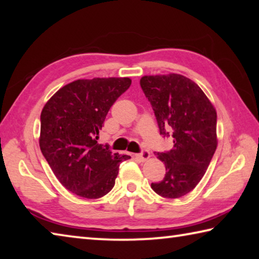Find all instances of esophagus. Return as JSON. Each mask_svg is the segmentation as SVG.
Instances as JSON below:
<instances>
[{
	"label": "esophagus",
	"mask_w": 259,
	"mask_h": 259,
	"mask_svg": "<svg viewBox=\"0 0 259 259\" xmlns=\"http://www.w3.org/2000/svg\"><path fill=\"white\" fill-rule=\"evenodd\" d=\"M135 156H136V159H138L142 162H145V161L150 159L151 154H150V152H148V151H143L142 153H139V154H136Z\"/></svg>",
	"instance_id": "34e87169"
}]
</instances>
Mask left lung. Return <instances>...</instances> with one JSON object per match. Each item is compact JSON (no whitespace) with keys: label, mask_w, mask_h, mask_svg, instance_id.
<instances>
[{"label":"left lung","mask_w":259,"mask_h":259,"mask_svg":"<svg viewBox=\"0 0 259 259\" xmlns=\"http://www.w3.org/2000/svg\"><path fill=\"white\" fill-rule=\"evenodd\" d=\"M140 87L155 113L161 135L172 130L174 147L157 153L165 176L152 183L157 194L181 198L194 190L204 176L217 148L216 108L194 81L181 74L145 75Z\"/></svg>","instance_id":"left-lung-1"}]
</instances>
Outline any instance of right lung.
<instances>
[{
	"label": "right lung",
	"mask_w": 259,
	"mask_h": 259,
	"mask_svg": "<svg viewBox=\"0 0 259 259\" xmlns=\"http://www.w3.org/2000/svg\"><path fill=\"white\" fill-rule=\"evenodd\" d=\"M129 77L73 81L57 91L41 113L40 148L61 185L81 198L99 199L114 187L122 161L97 143L99 130Z\"/></svg>",
	"instance_id": "obj_1"
}]
</instances>
